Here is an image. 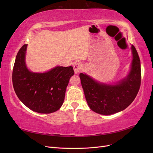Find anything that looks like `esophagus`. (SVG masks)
<instances>
[{"mask_svg":"<svg viewBox=\"0 0 153 153\" xmlns=\"http://www.w3.org/2000/svg\"><path fill=\"white\" fill-rule=\"evenodd\" d=\"M73 69L75 73H78L83 70L84 66H83L81 63H75L73 66Z\"/></svg>","mask_w":153,"mask_h":153,"instance_id":"obj_1","label":"esophagus"}]
</instances>
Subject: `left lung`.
<instances>
[{"mask_svg": "<svg viewBox=\"0 0 153 153\" xmlns=\"http://www.w3.org/2000/svg\"><path fill=\"white\" fill-rule=\"evenodd\" d=\"M131 52L130 71L116 84H103L86 74H80L87 104L96 113L105 115L117 113L126 108L135 100L140 86L141 69L140 58L133 45Z\"/></svg>", "mask_w": 153, "mask_h": 153, "instance_id": "obj_1", "label": "left lung"}]
</instances>
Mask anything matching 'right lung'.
<instances>
[{
    "label": "right lung",
    "instance_id": "1",
    "mask_svg": "<svg viewBox=\"0 0 153 153\" xmlns=\"http://www.w3.org/2000/svg\"><path fill=\"white\" fill-rule=\"evenodd\" d=\"M27 47L23 45L16 57L12 75L14 90L22 102L34 112H54L63 104L73 68L57 66L45 73L32 72L25 63Z\"/></svg>",
    "mask_w": 153,
    "mask_h": 153
}]
</instances>
